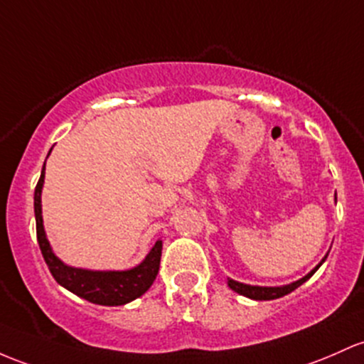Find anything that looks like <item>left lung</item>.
<instances>
[{
  "label": "left lung",
  "mask_w": 364,
  "mask_h": 364,
  "mask_svg": "<svg viewBox=\"0 0 364 364\" xmlns=\"http://www.w3.org/2000/svg\"><path fill=\"white\" fill-rule=\"evenodd\" d=\"M325 259H323V261L319 262V264L314 267L309 274H306L304 278H301L299 282H294V283H290V285H285V287H254V285H245V283H238V282H235V279H228V285H230V289L235 290L237 294L245 295V297L254 299V301H273V299L283 297V295L290 294L292 290L297 289V287H301L306 279H309L314 273H316V269L323 264V262H325Z\"/></svg>",
  "instance_id": "left-lung-1"
}]
</instances>
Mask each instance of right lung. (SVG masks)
Returning <instances> with one entry per match:
<instances>
[{"label":"right lung","mask_w":364,"mask_h":364,"mask_svg":"<svg viewBox=\"0 0 364 364\" xmlns=\"http://www.w3.org/2000/svg\"><path fill=\"white\" fill-rule=\"evenodd\" d=\"M46 164V162H45ZM45 183V166H43L41 178L34 190V213H36V233L38 243L45 257L50 273L62 287L70 290L72 294L86 299L100 306H122L134 301L150 289L155 277L159 273L162 255V240L155 242L154 249L146 255L141 264L127 271H87L75 269L65 266L51 252L50 243L46 240L45 228L41 218V188Z\"/></svg>","instance_id":"1"}]
</instances>
